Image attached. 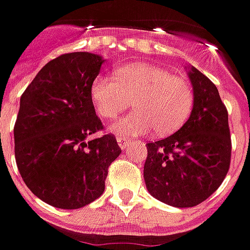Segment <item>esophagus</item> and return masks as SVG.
<instances>
[{
	"instance_id": "1",
	"label": "esophagus",
	"mask_w": 250,
	"mask_h": 250,
	"mask_svg": "<svg viewBox=\"0 0 250 250\" xmlns=\"http://www.w3.org/2000/svg\"><path fill=\"white\" fill-rule=\"evenodd\" d=\"M116 141H118L119 146L122 147V149H125V147L131 144V139L127 138V137H122V135H118V137H116Z\"/></svg>"
}]
</instances>
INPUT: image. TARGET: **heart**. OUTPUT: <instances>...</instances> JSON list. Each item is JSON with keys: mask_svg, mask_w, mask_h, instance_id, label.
<instances>
[{"mask_svg": "<svg viewBox=\"0 0 250 250\" xmlns=\"http://www.w3.org/2000/svg\"><path fill=\"white\" fill-rule=\"evenodd\" d=\"M97 113L112 120L132 101L135 111L115 123L112 130L125 135H142L153 130L164 135L178 130L189 118L194 91L188 79L172 75L153 64H128L115 71V81L97 76L90 86Z\"/></svg>", "mask_w": 250, "mask_h": 250, "instance_id": "heart-1", "label": "heart"}]
</instances>
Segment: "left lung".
I'll list each match as a JSON object with an SVG mask.
<instances>
[{
	"label": "left lung",
	"mask_w": 250,
	"mask_h": 250,
	"mask_svg": "<svg viewBox=\"0 0 250 250\" xmlns=\"http://www.w3.org/2000/svg\"><path fill=\"white\" fill-rule=\"evenodd\" d=\"M189 78L194 91L189 120L172 135L147 144L144 167L147 191L176 208L196 207L213 194L231 161L229 113L216 86L194 67Z\"/></svg>",
	"instance_id": "left-lung-1"
}]
</instances>
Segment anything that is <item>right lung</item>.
I'll list each match as a JSON object with an SVG mask.
<instances>
[{"label":"right lung","instance_id":"right-lung-1","mask_svg":"<svg viewBox=\"0 0 250 250\" xmlns=\"http://www.w3.org/2000/svg\"><path fill=\"white\" fill-rule=\"evenodd\" d=\"M101 56L65 53L49 61L20 98L13 127L15 159L27 188L49 205L78 209L105 189L112 161L122 153L104 130L90 98Z\"/></svg>","mask_w":250,"mask_h":250}]
</instances>
